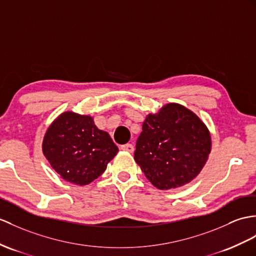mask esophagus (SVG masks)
<instances>
[{"mask_svg":"<svg viewBox=\"0 0 256 256\" xmlns=\"http://www.w3.org/2000/svg\"><path fill=\"white\" fill-rule=\"evenodd\" d=\"M120 148L122 150V151H126V152H129V153H132L134 152V146L130 144V143H127V144H124L120 146Z\"/></svg>","mask_w":256,"mask_h":256,"instance_id":"esophagus-1","label":"esophagus"}]
</instances>
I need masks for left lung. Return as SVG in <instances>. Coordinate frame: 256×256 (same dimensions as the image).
I'll use <instances>...</instances> for the list:
<instances>
[{
	"mask_svg": "<svg viewBox=\"0 0 256 256\" xmlns=\"http://www.w3.org/2000/svg\"><path fill=\"white\" fill-rule=\"evenodd\" d=\"M210 151V132L201 118L182 104L168 103L146 117L134 160L154 186L170 190L192 182Z\"/></svg>",
	"mask_w": 256,
	"mask_h": 256,
	"instance_id": "left-lung-1",
	"label": "left lung"
}]
</instances>
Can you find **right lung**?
<instances>
[{"label": "right lung", "mask_w": 256, "mask_h": 256, "mask_svg": "<svg viewBox=\"0 0 256 256\" xmlns=\"http://www.w3.org/2000/svg\"><path fill=\"white\" fill-rule=\"evenodd\" d=\"M42 152L62 179L86 186L105 172L118 148L108 132L96 127L92 116L67 110L46 129Z\"/></svg>", "instance_id": "add662e5"}]
</instances>
